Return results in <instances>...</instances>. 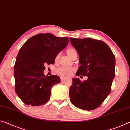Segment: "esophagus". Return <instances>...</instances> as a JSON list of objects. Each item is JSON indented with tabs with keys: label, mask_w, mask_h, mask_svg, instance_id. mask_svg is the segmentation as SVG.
<instances>
[{
	"label": "esophagus",
	"mask_w": 130,
	"mask_h": 130,
	"mask_svg": "<svg viewBox=\"0 0 130 130\" xmlns=\"http://www.w3.org/2000/svg\"><path fill=\"white\" fill-rule=\"evenodd\" d=\"M65 79V78L64 77H61V81H63V80H64Z\"/></svg>",
	"instance_id": "1"
}]
</instances>
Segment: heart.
Instances as JSON below:
<instances>
[{
	"instance_id": "heart-1",
	"label": "heart",
	"mask_w": 130,
	"mask_h": 130,
	"mask_svg": "<svg viewBox=\"0 0 130 130\" xmlns=\"http://www.w3.org/2000/svg\"><path fill=\"white\" fill-rule=\"evenodd\" d=\"M67 53L68 56L72 58H74V57L77 56V52L76 50L73 49V48H69V49H67ZM60 54H58L56 56V58H55V60L57 61L60 58ZM74 69L73 68H67L65 67H61L58 68L57 69V73L58 74L59 76L63 77H70L72 74Z\"/></svg>"
}]
</instances>
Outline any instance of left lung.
I'll use <instances>...</instances> for the list:
<instances>
[{
    "label": "left lung",
    "instance_id": "left-lung-1",
    "mask_svg": "<svg viewBox=\"0 0 130 130\" xmlns=\"http://www.w3.org/2000/svg\"><path fill=\"white\" fill-rule=\"evenodd\" d=\"M78 52L80 66L76 75L88 76L87 80L72 79L69 89L70 102L80 109L91 111L97 108L111 91L115 77V58L104 42L86 38H70Z\"/></svg>",
    "mask_w": 130,
    "mask_h": 130
}]
</instances>
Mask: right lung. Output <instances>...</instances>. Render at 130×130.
<instances>
[{"label":"right lung","mask_w":130,"mask_h":130,"mask_svg":"<svg viewBox=\"0 0 130 130\" xmlns=\"http://www.w3.org/2000/svg\"><path fill=\"white\" fill-rule=\"evenodd\" d=\"M68 42V37L40 33L23 44L17 56L14 77L15 92L25 104L39 106L49 100L52 87L61 79L57 76H45V65L54 64L56 56Z\"/></svg>","instance_id":"obj_1"}]
</instances>
